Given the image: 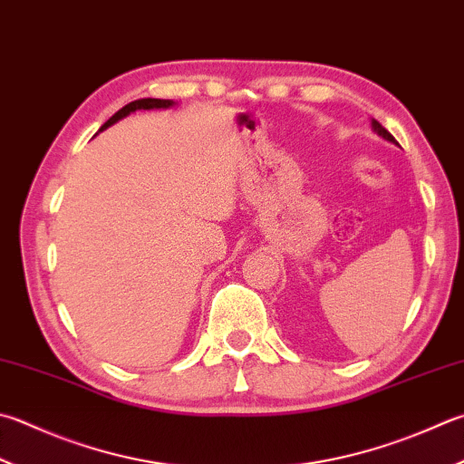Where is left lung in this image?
Wrapping results in <instances>:
<instances>
[{
	"label": "left lung",
	"instance_id": "8db88e82",
	"mask_svg": "<svg viewBox=\"0 0 464 464\" xmlns=\"http://www.w3.org/2000/svg\"><path fill=\"white\" fill-rule=\"evenodd\" d=\"M372 125H373V130L375 133H380L383 139H388V141H392V143H396V139H394V135L390 133V130L386 129V127H382V123H378V121H372Z\"/></svg>",
	"mask_w": 464,
	"mask_h": 464
}]
</instances>
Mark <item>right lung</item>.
I'll use <instances>...</instances> for the list:
<instances>
[{"label":"right lung","mask_w":464,"mask_h":464,"mask_svg":"<svg viewBox=\"0 0 464 464\" xmlns=\"http://www.w3.org/2000/svg\"><path fill=\"white\" fill-rule=\"evenodd\" d=\"M171 101H163V99H139V101H133V102H129V104H125L123 109H119L115 115H112L107 123H104L102 127H101V130L102 129H107V127H111L112 123H117L119 119H123V117H127L129 112H133V111H139V109H143V111H147V109H168V107H171Z\"/></svg>","instance_id":"right-lung-1"}]
</instances>
